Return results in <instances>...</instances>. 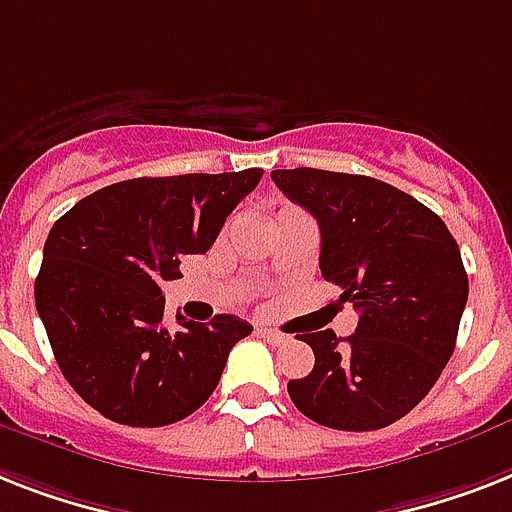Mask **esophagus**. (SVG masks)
Instances as JSON below:
<instances>
[{
    "mask_svg": "<svg viewBox=\"0 0 512 512\" xmlns=\"http://www.w3.org/2000/svg\"><path fill=\"white\" fill-rule=\"evenodd\" d=\"M257 334L263 336V339H268V342H273V344L286 342V336L278 334V331H273V328H257Z\"/></svg>",
    "mask_w": 512,
    "mask_h": 512,
    "instance_id": "34e87169",
    "label": "esophagus"
}]
</instances>
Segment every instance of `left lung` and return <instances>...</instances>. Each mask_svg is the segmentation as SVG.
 Returning <instances> with one entry per match:
<instances>
[{"instance_id":"1","label":"left lung","mask_w":512,"mask_h":512,"mask_svg":"<svg viewBox=\"0 0 512 512\" xmlns=\"http://www.w3.org/2000/svg\"><path fill=\"white\" fill-rule=\"evenodd\" d=\"M273 184L321 228V273L360 321L347 339L299 334L315 352L289 397L310 421L376 431L429 394L455 350L468 276L444 220L371 176L318 168L273 170Z\"/></svg>"}]
</instances>
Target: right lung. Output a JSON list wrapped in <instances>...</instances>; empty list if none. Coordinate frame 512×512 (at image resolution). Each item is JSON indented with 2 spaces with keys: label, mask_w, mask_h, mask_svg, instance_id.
<instances>
[{
  "label": "right lung",
  "mask_w": 512,
  "mask_h": 512,
  "mask_svg": "<svg viewBox=\"0 0 512 512\" xmlns=\"http://www.w3.org/2000/svg\"><path fill=\"white\" fill-rule=\"evenodd\" d=\"M260 178L263 168L131 178L83 197L52 226L36 310L62 376L105 418L168 426L215 392L252 326L236 315H176L178 328H168L160 286L181 278V257L213 247Z\"/></svg>",
  "instance_id": "obj_1"
}]
</instances>
